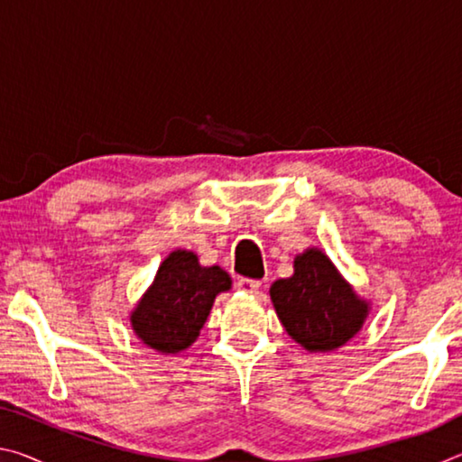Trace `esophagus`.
I'll return each mask as SVG.
<instances>
[{
    "label": "esophagus",
    "instance_id": "obj_1",
    "mask_svg": "<svg viewBox=\"0 0 462 462\" xmlns=\"http://www.w3.org/2000/svg\"><path fill=\"white\" fill-rule=\"evenodd\" d=\"M261 281H256V279H238L236 281V287L240 289V291H245V293H250V295H254V293H259V289H261Z\"/></svg>",
    "mask_w": 462,
    "mask_h": 462
}]
</instances>
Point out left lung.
<instances>
[{"label":"left lung","mask_w":462,"mask_h":462,"mask_svg":"<svg viewBox=\"0 0 462 462\" xmlns=\"http://www.w3.org/2000/svg\"><path fill=\"white\" fill-rule=\"evenodd\" d=\"M295 273L271 287L281 324L308 350H334L361 330L366 303L340 277L330 259L311 248L295 259Z\"/></svg>","instance_id":"8db88e82"}]
</instances>
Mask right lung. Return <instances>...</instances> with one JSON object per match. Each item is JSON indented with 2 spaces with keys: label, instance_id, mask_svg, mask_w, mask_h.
I'll use <instances>...</instances> for the list:
<instances>
[{
  "label": "right lung",
  "instance_id": "1",
  "mask_svg": "<svg viewBox=\"0 0 462 462\" xmlns=\"http://www.w3.org/2000/svg\"><path fill=\"white\" fill-rule=\"evenodd\" d=\"M230 285L228 273L220 267H201L193 253L175 250L132 311V330L159 353L185 350L199 336L216 295Z\"/></svg>",
  "mask_w": 462,
  "mask_h": 462
}]
</instances>
